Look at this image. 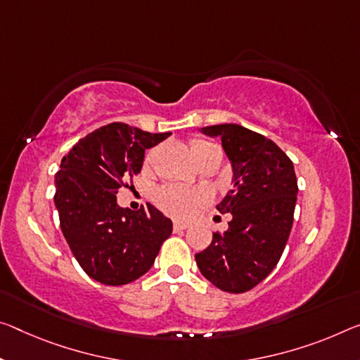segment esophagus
I'll use <instances>...</instances> for the list:
<instances>
[{
	"label": "esophagus",
	"mask_w": 360,
	"mask_h": 360,
	"mask_svg": "<svg viewBox=\"0 0 360 360\" xmlns=\"http://www.w3.org/2000/svg\"><path fill=\"white\" fill-rule=\"evenodd\" d=\"M187 227H189V224H187V222L174 221V224H173V231H174V232H179V231H184V229H187Z\"/></svg>",
	"instance_id": "obj_1"
}]
</instances>
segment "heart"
Returning <instances> with one entry per match:
<instances>
[{
	"instance_id": "1",
	"label": "heart",
	"mask_w": 360,
	"mask_h": 360,
	"mask_svg": "<svg viewBox=\"0 0 360 360\" xmlns=\"http://www.w3.org/2000/svg\"><path fill=\"white\" fill-rule=\"evenodd\" d=\"M191 153L197 165L202 163L203 160L211 157H221L219 147L205 138H192L189 142ZM157 149H150L146 153V165H150L153 157H155ZM208 202V193L202 189H187L181 186H163L153 193V203L155 207L163 211L165 214L171 216L176 219H187L195 211Z\"/></svg>"
}]
</instances>
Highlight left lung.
<instances>
[{
  "instance_id": "8db88e82",
  "label": "left lung",
  "mask_w": 360,
  "mask_h": 360,
  "mask_svg": "<svg viewBox=\"0 0 360 360\" xmlns=\"http://www.w3.org/2000/svg\"><path fill=\"white\" fill-rule=\"evenodd\" d=\"M233 169V187L218 207L231 213L224 233L195 255L203 277L227 293H245L269 276L293 226L296 174L292 160L276 142L240 124H213Z\"/></svg>"
}]
</instances>
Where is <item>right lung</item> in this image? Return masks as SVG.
<instances>
[{
    "mask_svg": "<svg viewBox=\"0 0 360 360\" xmlns=\"http://www.w3.org/2000/svg\"><path fill=\"white\" fill-rule=\"evenodd\" d=\"M171 133L152 134L127 123L93 131L68 150L56 173L60 229L82 269L110 287L150 269L173 222L147 205L120 208L117 192L141 173L146 149Z\"/></svg>",
    "mask_w": 360,
    "mask_h": 360,
    "instance_id": "obj_1",
    "label": "right lung"
}]
</instances>
